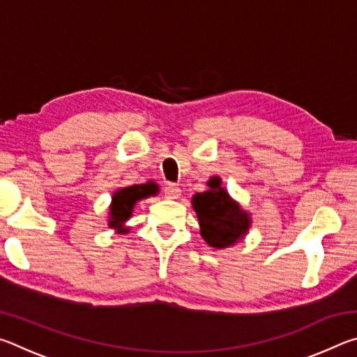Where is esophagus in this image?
I'll use <instances>...</instances> for the list:
<instances>
[{
	"mask_svg": "<svg viewBox=\"0 0 357 357\" xmlns=\"http://www.w3.org/2000/svg\"><path fill=\"white\" fill-rule=\"evenodd\" d=\"M164 193H165L167 198H170V200H176V198L181 197V189L174 184H167L165 189H164Z\"/></svg>",
	"mask_w": 357,
	"mask_h": 357,
	"instance_id": "34e87169",
	"label": "esophagus"
}]
</instances>
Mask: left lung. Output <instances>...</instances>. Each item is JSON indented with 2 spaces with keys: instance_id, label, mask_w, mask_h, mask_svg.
I'll use <instances>...</instances> for the list:
<instances>
[{
  "instance_id": "obj_1",
  "label": "left lung",
  "mask_w": 357,
  "mask_h": 357,
  "mask_svg": "<svg viewBox=\"0 0 357 357\" xmlns=\"http://www.w3.org/2000/svg\"><path fill=\"white\" fill-rule=\"evenodd\" d=\"M209 190L192 198L200 234L214 249H227L243 239L250 228V217L222 187L220 178L209 179Z\"/></svg>"
}]
</instances>
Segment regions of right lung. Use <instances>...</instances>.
Here are the masks:
<instances>
[{"instance_id": "obj_1", "label": "right lung", "mask_w": 357, "mask_h": 357, "mask_svg": "<svg viewBox=\"0 0 357 357\" xmlns=\"http://www.w3.org/2000/svg\"><path fill=\"white\" fill-rule=\"evenodd\" d=\"M157 192L159 190H157V185L154 183L135 184L124 187V189H118L112 197L110 213H108L110 214V217H108V227L116 228L118 233H128L129 228H124V223L129 220L137 202L155 195Z\"/></svg>"}]
</instances>
